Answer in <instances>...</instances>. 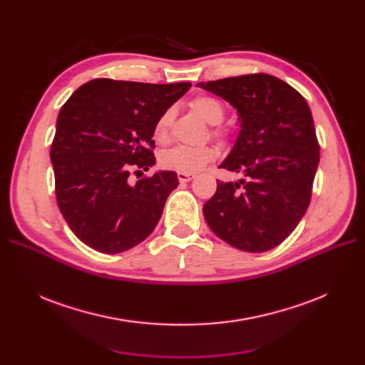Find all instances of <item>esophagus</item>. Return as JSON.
Returning <instances> with one entry per match:
<instances>
[{"label":"esophagus","mask_w":365,"mask_h":365,"mask_svg":"<svg viewBox=\"0 0 365 365\" xmlns=\"http://www.w3.org/2000/svg\"><path fill=\"white\" fill-rule=\"evenodd\" d=\"M195 178L193 173H185V172H178V180L180 182H189Z\"/></svg>","instance_id":"1"}]
</instances>
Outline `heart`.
<instances>
[{"mask_svg":"<svg viewBox=\"0 0 365 365\" xmlns=\"http://www.w3.org/2000/svg\"><path fill=\"white\" fill-rule=\"evenodd\" d=\"M190 106L193 111L205 120L208 125H217L225 117V108L217 98L212 96H197L195 97ZM173 121V109H165V111L158 117L153 135L157 141L165 143L169 138V130ZM213 134L216 137L222 135V132L215 129ZM216 157V150L212 146H175L172 149L164 150L160 155V164L164 169L195 173Z\"/></svg>","mask_w":365,"mask_h":365,"instance_id":"heart-1","label":"heart"}]
</instances>
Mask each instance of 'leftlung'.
Masks as SVG:
<instances>
[{
	"instance_id": "8db88e82",
	"label": "left lung",
	"mask_w": 365,
	"mask_h": 365,
	"mask_svg": "<svg viewBox=\"0 0 365 365\" xmlns=\"http://www.w3.org/2000/svg\"><path fill=\"white\" fill-rule=\"evenodd\" d=\"M237 111L240 130L219 168L242 175L217 181L204 217L228 245L263 252L280 245L304 216L319 161L312 113L303 96L269 74L200 82Z\"/></svg>"
}]
</instances>
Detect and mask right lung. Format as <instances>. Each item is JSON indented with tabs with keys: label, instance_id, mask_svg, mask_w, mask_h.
<instances>
[{
	"label": "right lung",
	"instance_id": "obj_1",
	"mask_svg": "<svg viewBox=\"0 0 365 365\" xmlns=\"http://www.w3.org/2000/svg\"><path fill=\"white\" fill-rule=\"evenodd\" d=\"M190 86L94 79L61 108L50 150L56 200L85 245L123 252L157 227L178 175L160 170L129 184V169L149 170L155 164L157 120Z\"/></svg>",
	"mask_w": 365,
	"mask_h": 365
}]
</instances>
